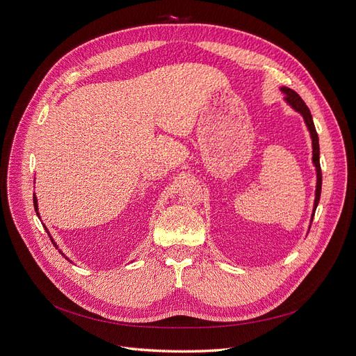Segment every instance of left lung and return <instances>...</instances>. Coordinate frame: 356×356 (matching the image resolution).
Returning <instances> with one entry per match:
<instances>
[{
  "instance_id": "left-lung-1",
  "label": "left lung",
  "mask_w": 356,
  "mask_h": 356,
  "mask_svg": "<svg viewBox=\"0 0 356 356\" xmlns=\"http://www.w3.org/2000/svg\"><path fill=\"white\" fill-rule=\"evenodd\" d=\"M282 91L286 94L285 95V99L289 101V103L291 104V107L294 110H297L298 113L302 114L304 117V122H306L309 130H310V134H312V142H313V162L316 165V169H317V185H316V200H314V211H316V207L318 204V200H320V193H321V168H320V158H318V136H317V131H316V127H314V123H313V118H312V113L309 110V107L304 104V101L301 99V97L290 90V88H282ZM314 211H313V216H314Z\"/></svg>"
}]
</instances>
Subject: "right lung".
Wrapping results in <instances>:
<instances>
[{"instance_id":"add662e5","label":"right lung","mask_w":356,"mask_h":356,"mask_svg":"<svg viewBox=\"0 0 356 356\" xmlns=\"http://www.w3.org/2000/svg\"><path fill=\"white\" fill-rule=\"evenodd\" d=\"M33 202H35V210L38 211V201H36V197H33ZM46 232H47V230H46ZM47 234H49V233H47ZM49 238H50V236H49ZM50 241H52V238H50ZM52 243L56 246V243H55L54 241H52ZM59 253H62V252L59 250ZM62 257H63V253H62ZM65 258H66V257H65ZM66 259H67V258H66Z\"/></svg>"}]
</instances>
